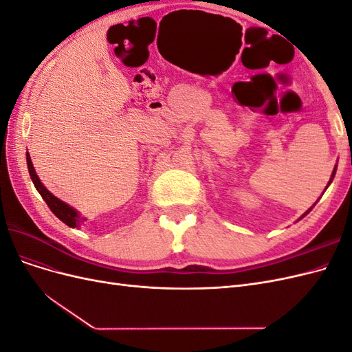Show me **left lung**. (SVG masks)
Listing matches in <instances>:
<instances>
[{"label":"left lung","instance_id":"obj_1","mask_svg":"<svg viewBox=\"0 0 352 352\" xmlns=\"http://www.w3.org/2000/svg\"><path fill=\"white\" fill-rule=\"evenodd\" d=\"M335 173H336V166H335V168H333V173H332V177H330V180H329V184H327V185H330V182H332V180H333V177H335ZM326 188H327V186H326ZM310 210H311V208H310ZM310 210H308L307 212H310ZM307 212H305V214H307ZM305 214H304V216H305ZM304 216H302V217H304Z\"/></svg>","mask_w":352,"mask_h":352}]
</instances>
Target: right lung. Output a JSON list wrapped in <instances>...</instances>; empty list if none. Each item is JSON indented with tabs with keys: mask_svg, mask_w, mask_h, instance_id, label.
Listing matches in <instances>:
<instances>
[{
	"mask_svg": "<svg viewBox=\"0 0 352 352\" xmlns=\"http://www.w3.org/2000/svg\"><path fill=\"white\" fill-rule=\"evenodd\" d=\"M26 163H28V170H29V175H30L32 182H34L35 188L38 189V192L41 194V197L44 198V201L47 202V206L50 207V210L54 212V214L63 223H66L69 228H79L87 219L80 217V214H79L76 210H74L73 207H70L69 204H66L65 201H61L57 197L52 195L50 190L44 185H42V182L39 180L36 172H35L34 164H32V160H30L29 153H26Z\"/></svg>",
	"mask_w": 352,
	"mask_h": 352,
	"instance_id": "add662e5",
	"label": "right lung"
}]
</instances>
